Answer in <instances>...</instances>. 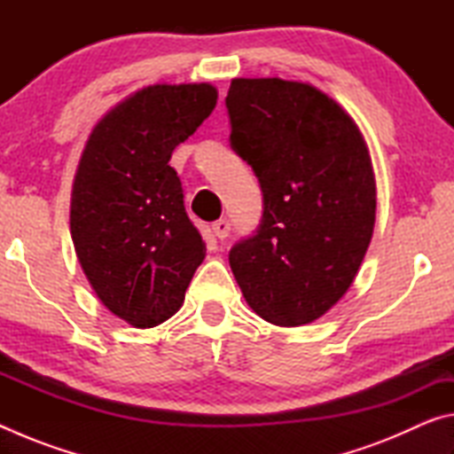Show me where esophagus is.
Instances as JSON below:
<instances>
[{
	"instance_id": "1",
	"label": "esophagus",
	"mask_w": 454,
	"mask_h": 454,
	"mask_svg": "<svg viewBox=\"0 0 454 454\" xmlns=\"http://www.w3.org/2000/svg\"><path fill=\"white\" fill-rule=\"evenodd\" d=\"M212 230H214V234H216V238L224 240V238H228V234H230V222L226 218H220L214 222Z\"/></svg>"
}]
</instances>
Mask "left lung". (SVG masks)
<instances>
[{
	"label": "left lung",
	"instance_id": "8db88e82",
	"mask_svg": "<svg viewBox=\"0 0 454 454\" xmlns=\"http://www.w3.org/2000/svg\"><path fill=\"white\" fill-rule=\"evenodd\" d=\"M230 148L258 178L262 218L228 260L258 317L320 318L355 280L372 238L376 188L366 144L334 99L301 82L232 80Z\"/></svg>",
	"mask_w": 454,
	"mask_h": 454
}]
</instances>
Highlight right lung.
I'll return each mask as SVG.
<instances>
[{"label": "right lung", "mask_w": 454, "mask_h": 454, "mask_svg": "<svg viewBox=\"0 0 454 454\" xmlns=\"http://www.w3.org/2000/svg\"><path fill=\"white\" fill-rule=\"evenodd\" d=\"M210 83L150 86L94 128L72 192V238L99 301L137 328L174 317L206 242L168 164L216 107Z\"/></svg>", "instance_id": "obj_1"}]
</instances>
